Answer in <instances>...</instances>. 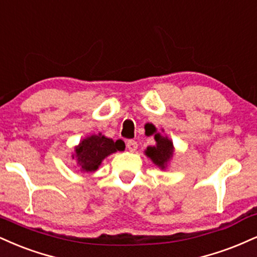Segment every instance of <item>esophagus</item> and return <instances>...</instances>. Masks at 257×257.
Masks as SVG:
<instances>
[{"label": "esophagus", "instance_id": "1", "mask_svg": "<svg viewBox=\"0 0 257 257\" xmlns=\"http://www.w3.org/2000/svg\"><path fill=\"white\" fill-rule=\"evenodd\" d=\"M126 148H128L131 152H135L138 150V142L134 140H128L126 141Z\"/></svg>", "mask_w": 257, "mask_h": 257}]
</instances>
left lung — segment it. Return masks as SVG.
Segmentation results:
<instances>
[{
    "label": "left lung",
    "mask_w": 257,
    "mask_h": 257,
    "mask_svg": "<svg viewBox=\"0 0 257 257\" xmlns=\"http://www.w3.org/2000/svg\"><path fill=\"white\" fill-rule=\"evenodd\" d=\"M154 140H156V146H148L145 151V154L160 170H166L175 156L174 142L160 133L154 135Z\"/></svg>",
    "instance_id": "obj_1"
}]
</instances>
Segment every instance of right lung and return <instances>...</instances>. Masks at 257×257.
Masks as SVG:
<instances>
[{"mask_svg":"<svg viewBox=\"0 0 257 257\" xmlns=\"http://www.w3.org/2000/svg\"><path fill=\"white\" fill-rule=\"evenodd\" d=\"M119 150L118 141H113L112 139L104 137L99 133L98 135L92 134L82 139L79 145L74 147L72 158L75 159L76 166L79 168L78 171L89 174L97 171L106 157Z\"/></svg>","mask_w":257,"mask_h":257,"instance_id":"add662e5","label":"right lung"}]
</instances>
